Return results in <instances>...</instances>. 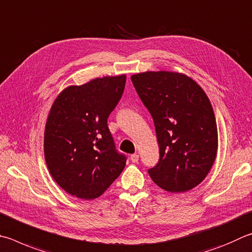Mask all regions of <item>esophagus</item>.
Here are the masks:
<instances>
[{"label":"esophagus","mask_w":252,"mask_h":252,"mask_svg":"<svg viewBox=\"0 0 252 252\" xmlns=\"http://www.w3.org/2000/svg\"><path fill=\"white\" fill-rule=\"evenodd\" d=\"M130 158H131V161H132V162H133V163H136V162L139 161V154H132Z\"/></svg>","instance_id":"esophagus-1"}]
</instances>
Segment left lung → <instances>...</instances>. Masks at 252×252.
Here are the masks:
<instances>
[{"label":"left lung","instance_id":"left-lung-1","mask_svg":"<svg viewBox=\"0 0 252 252\" xmlns=\"http://www.w3.org/2000/svg\"><path fill=\"white\" fill-rule=\"evenodd\" d=\"M131 80L157 131L159 161L149 170L151 178L171 193L190 190L217 157V123L207 94L183 72L145 71Z\"/></svg>","mask_w":252,"mask_h":252}]
</instances>
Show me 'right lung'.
Masks as SVG:
<instances>
[{"instance_id":"right-lung-1","label":"right lung","mask_w":252,"mask_h":252,"mask_svg":"<svg viewBox=\"0 0 252 252\" xmlns=\"http://www.w3.org/2000/svg\"><path fill=\"white\" fill-rule=\"evenodd\" d=\"M126 76H106L68 86L50 108L44 155L54 181L80 199L101 196L126 166L108 129L109 114L121 99Z\"/></svg>"}]
</instances>
